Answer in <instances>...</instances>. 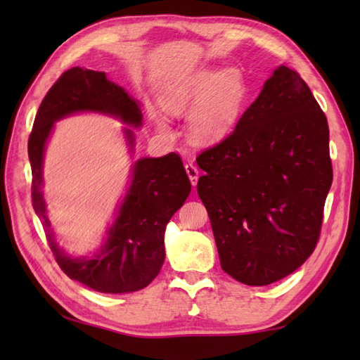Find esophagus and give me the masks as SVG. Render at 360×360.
Here are the masks:
<instances>
[{
	"instance_id": "34e87169",
	"label": "esophagus",
	"mask_w": 360,
	"mask_h": 360,
	"mask_svg": "<svg viewBox=\"0 0 360 360\" xmlns=\"http://www.w3.org/2000/svg\"><path fill=\"white\" fill-rule=\"evenodd\" d=\"M186 172L188 174V179L192 182V186L195 187L198 184V179H200V170L193 165V164H186Z\"/></svg>"
}]
</instances>
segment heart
<instances>
[{
	"instance_id": "b5f03b06",
	"label": "heart",
	"mask_w": 360,
	"mask_h": 360,
	"mask_svg": "<svg viewBox=\"0 0 360 360\" xmlns=\"http://www.w3.org/2000/svg\"><path fill=\"white\" fill-rule=\"evenodd\" d=\"M246 101V83L236 68L201 70L176 85L165 98L172 114L190 112V134L200 143H217L235 125ZM158 125L167 129L162 120Z\"/></svg>"
}]
</instances>
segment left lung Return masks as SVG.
I'll return each mask as SVG.
<instances>
[{
    "instance_id": "obj_1",
    "label": "left lung",
    "mask_w": 360,
    "mask_h": 360,
    "mask_svg": "<svg viewBox=\"0 0 360 360\" xmlns=\"http://www.w3.org/2000/svg\"><path fill=\"white\" fill-rule=\"evenodd\" d=\"M196 162L224 272L266 286L307 262L333 167L326 116L300 75L283 65L274 70L233 133Z\"/></svg>"
}]
</instances>
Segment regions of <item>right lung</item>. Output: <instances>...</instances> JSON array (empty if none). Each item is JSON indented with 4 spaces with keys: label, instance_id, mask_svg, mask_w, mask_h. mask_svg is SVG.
I'll return each instance as SVG.
<instances>
[{
    "label": "right lung",
    "instance_id": "obj_1",
    "mask_svg": "<svg viewBox=\"0 0 360 360\" xmlns=\"http://www.w3.org/2000/svg\"><path fill=\"white\" fill-rule=\"evenodd\" d=\"M77 112H98L132 128L142 127L139 102L106 79L105 72L71 68L46 94L35 116L27 151L32 168V205L41 219L49 248L68 277L105 294L143 289L156 278L165 259L164 235L168 221L182 207L192 184L176 153L141 158L131 168L127 193L117 205L102 246L86 257H72L58 246L43 196V160L53 124ZM129 151L134 131L124 127Z\"/></svg>",
    "mask_w": 360,
    "mask_h": 360
}]
</instances>
